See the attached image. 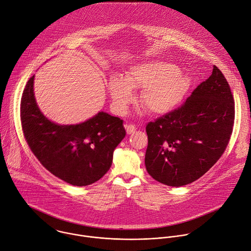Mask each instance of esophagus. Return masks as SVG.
Masks as SVG:
<instances>
[{
  "label": "esophagus",
  "instance_id": "obj_1",
  "mask_svg": "<svg viewBox=\"0 0 251 251\" xmlns=\"http://www.w3.org/2000/svg\"><path fill=\"white\" fill-rule=\"evenodd\" d=\"M125 129H126L127 134L130 135V134H132L133 132L136 131V126L133 125V124H126V125H125Z\"/></svg>",
  "mask_w": 251,
  "mask_h": 251
}]
</instances>
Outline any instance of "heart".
<instances>
[{
  "instance_id": "obj_1",
  "label": "heart",
  "mask_w": 251,
  "mask_h": 251,
  "mask_svg": "<svg viewBox=\"0 0 251 251\" xmlns=\"http://www.w3.org/2000/svg\"><path fill=\"white\" fill-rule=\"evenodd\" d=\"M131 88L143 89L141 102L151 113L164 114L176 108L185 97L189 79L178 69L162 61H147L132 67L125 79L113 76L108 91L114 105L123 110L133 100Z\"/></svg>"
}]
</instances>
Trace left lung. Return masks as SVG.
<instances>
[{
  "label": "left lung",
  "instance_id": "obj_1",
  "mask_svg": "<svg viewBox=\"0 0 251 251\" xmlns=\"http://www.w3.org/2000/svg\"><path fill=\"white\" fill-rule=\"evenodd\" d=\"M234 123L227 80L212 75L178 108L149 122L145 164L149 175L169 186H183L204 176L226 149Z\"/></svg>",
  "mask_w": 251,
  "mask_h": 251
}]
</instances>
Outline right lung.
Listing matches in <instances>:
<instances>
[{"instance_id":"right-lung-1","label":"right lung","mask_w":251,"mask_h":251,"mask_svg":"<svg viewBox=\"0 0 251 251\" xmlns=\"http://www.w3.org/2000/svg\"><path fill=\"white\" fill-rule=\"evenodd\" d=\"M33 79L34 75L28 79L21 101L22 128L29 149L48 172L71 185L100 180L126 135L123 120L101 111L80 124H55L36 104Z\"/></svg>"}]
</instances>
